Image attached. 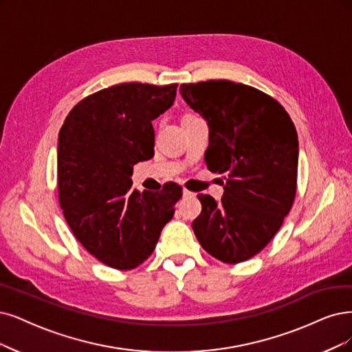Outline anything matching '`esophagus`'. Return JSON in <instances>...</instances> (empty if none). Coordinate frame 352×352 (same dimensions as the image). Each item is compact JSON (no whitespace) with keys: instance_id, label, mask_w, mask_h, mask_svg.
<instances>
[{"instance_id":"esophagus-1","label":"esophagus","mask_w":352,"mask_h":352,"mask_svg":"<svg viewBox=\"0 0 352 352\" xmlns=\"http://www.w3.org/2000/svg\"><path fill=\"white\" fill-rule=\"evenodd\" d=\"M183 196L187 197V199H188V197H194V192H191V191H188V190H184V191H183Z\"/></svg>"}]
</instances>
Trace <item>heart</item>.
<instances>
[{
    "mask_svg": "<svg viewBox=\"0 0 352 352\" xmlns=\"http://www.w3.org/2000/svg\"><path fill=\"white\" fill-rule=\"evenodd\" d=\"M192 116H196V114H186L184 117H192Z\"/></svg>",
    "mask_w": 352,
    "mask_h": 352,
    "instance_id": "1",
    "label": "heart"
}]
</instances>
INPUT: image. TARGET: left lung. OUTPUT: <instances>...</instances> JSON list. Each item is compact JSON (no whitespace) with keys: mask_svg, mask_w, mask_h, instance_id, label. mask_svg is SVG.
<instances>
[{"mask_svg":"<svg viewBox=\"0 0 352 352\" xmlns=\"http://www.w3.org/2000/svg\"><path fill=\"white\" fill-rule=\"evenodd\" d=\"M179 94L209 124L207 168L225 174L219 203L199 194L201 213L192 230L203 250L219 261L243 263L276 236L294 203V123L276 98L241 82L183 84Z\"/></svg>","mask_w":352,"mask_h":352,"instance_id":"8db88e82","label":"left lung"}]
</instances>
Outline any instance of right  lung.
Here are the masks:
<instances>
[{"label": "right lung", "instance_id": "add662e5", "mask_svg": "<svg viewBox=\"0 0 352 352\" xmlns=\"http://www.w3.org/2000/svg\"><path fill=\"white\" fill-rule=\"evenodd\" d=\"M178 84L123 82L82 98L58 140V196L75 238L100 263L132 270L151 256L183 196L132 188L133 165L153 156L152 120L173 106Z\"/></svg>", "mask_w": 352, "mask_h": 352}]
</instances>
